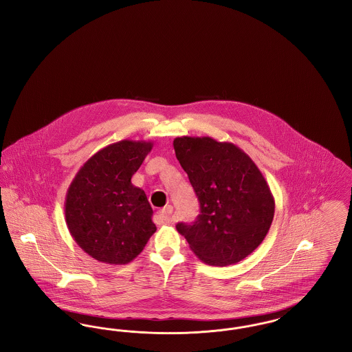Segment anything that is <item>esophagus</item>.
Listing matches in <instances>:
<instances>
[{"instance_id":"obj_1","label":"esophagus","mask_w":352,"mask_h":352,"mask_svg":"<svg viewBox=\"0 0 352 352\" xmlns=\"http://www.w3.org/2000/svg\"><path fill=\"white\" fill-rule=\"evenodd\" d=\"M171 214H173V206L168 204L157 212V218L161 223H168L171 220Z\"/></svg>"}]
</instances>
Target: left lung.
<instances>
[{
	"mask_svg": "<svg viewBox=\"0 0 352 352\" xmlns=\"http://www.w3.org/2000/svg\"><path fill=\"white\" fill-rule=\"evenodd\" d=\"M173 145L201 203L197 220L178 223L177 231L207 265L227 267L245 258L263 243L274 217L264 175L232 142L184 135Z\"/></svg>",
	"mask_w": 352,
	"mask_h": 352,
	"instance_id": "1",
	"label": "left lung"
}]
</instances>
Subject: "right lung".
Instances as JSON below:
<instances>
[{
	"label": "right lung",
	"instance_id": "add662e5",
	"mask_svg": "<svg viewBox=\"0 0 352 352\" xmlns=\"http://www.w3.org/2000/svg\"><path fill=\"white\" fill-rule=\"evenodd\" d=\"M151 148V141L111 144L84 164L68 187L65 215L69 234L100 263H131L157 230L144 190L131 182Z\"/></svg>",
	"mask_w": 352,
	"mask_h": 352
}]
</instances>
